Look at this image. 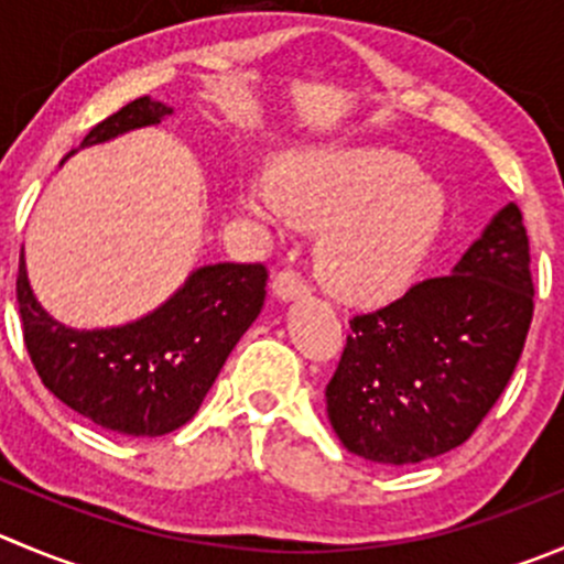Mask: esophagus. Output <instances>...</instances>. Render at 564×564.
I'll list each match as a JSON object with an SVG mask.
<instances>
[{
    "label": "esophagus",
    "instance_id": "1",
    "mask_svg": "<svg viewBox=\"0 0 564 564\" xmlns=\"http://www.w3.org/2000/svg\"><path fill=\"white\" fill-rule=\"evenodd\" d=\"M273 293H276L279 299H296L310 293V285L307 279H304L296 268H282V271L273 276Z\"/></svg>",
    "mask_w": 564,
    "mask_h": 564
}]
</instances>
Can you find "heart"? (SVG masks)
Returning a JSON list of instances; mask_svg holds the SVG:
<instances>
[{
    "mask_svg": "<svg viewBox=\"0 0 564 564\" xmlns=\"http://www.w3.org/2000/svg\"><path fill=\"white\" fill-rule=\"evenodd\" d=\"M243 202L271 227H326L318 273L337 299L382 304L399 296L437 240L446 196L412 158L390 149L315 152L251 176Z\"/></svg>",
    "mask_w": 564,
    "mask_h": 564,
    "instance_id": "1",
    "label": "heart"
}]
</instances>
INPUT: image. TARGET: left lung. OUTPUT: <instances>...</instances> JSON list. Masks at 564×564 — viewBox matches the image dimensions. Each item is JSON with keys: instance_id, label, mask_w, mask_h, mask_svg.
<instances>
[{"instance_id": "obj_1", "label": "left lung", "mask_w": 564, "mask_h": 564, "mask_svg": "<svg viewBox=\"0 0 564 564\" xmlns=\"http://www.w3.org/2000/svg\"><path fill=\"white\" fill-rule=\"evenodd\" d=\"M534 315L523 213L507 205L448 276L354 315L326 384L332 429L351 454L415 465L463 446L512 379Z\"/></svg>"}]
</instances>
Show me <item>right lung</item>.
<instances>
[{
  "instance_id": "add662e5",
  "label": "right lung",
  "mask_w": 564,
  "mask_h": 564,
  "mask_svg": "<svg viewBox=\"0 0 564 564\" xmlns=\"http://www.w3.org/2000/svg\"><path fill=\"white\" fill-rule=\"evenodd\" d=\"M169 112L163 101L141 96L99 121L83 147L158 124ZM265 282L262 262L205 265L147 318L79 332L35 302L21 257L15 299L24 346L50 393L107 432L160 437L196 415L235 343L260 315Z\"/></svg>"
}]
</instances>
